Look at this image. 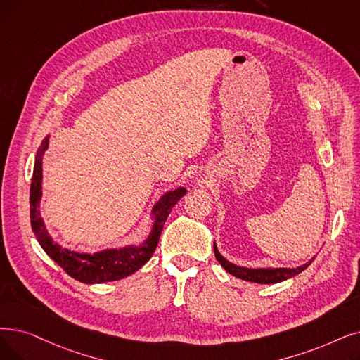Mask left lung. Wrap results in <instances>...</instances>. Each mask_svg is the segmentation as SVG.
Wrapping results in <instances>:
<instances>
[{
	"label": "left lung",
	"instance_id": "8db88e82",
	"mask_svg": "<svg viewBox=\"0 0 360 360\" xmlns=\"http://www.w3.org/2000/svg\"><path fill=\"white\" fill-rule=\"evenodd\" d=\"M213 250H214V256L217 259V262L222 264V268L229 272L231 275L237 276L240 279L244 281H250V283H256V284H278L283 283L285 279H290L295 275H299L300 272H303L309 264L315 260V257H311L309 262H306L302 266L297 268H245V266H238V264L229 262L228 259H225L219 250L216 247V243H213Z\"/></svg>",
	"mask_w": 360,
	"mask_h": 360
}]
</instances>
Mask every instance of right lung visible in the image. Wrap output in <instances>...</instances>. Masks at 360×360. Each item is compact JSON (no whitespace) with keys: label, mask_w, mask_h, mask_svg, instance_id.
Returning <instances> with one entry per match:
<instances>
[{"label":"right lung","mask_w":360,"mask_h":360,"mask_svg":"<svg viewBox=\"0 0 360 360\" xmlns=\"http://www.w3.org/2000/svg\"><path fill=\"white\" fill-rule=\"evenodd\" d=\"M50 135H46L38 148L32 184H30V224L39 245L58 266L68 275L84 284H103L110 281H119L135 274L146 264L158 247L163 225L172 209L186 194L184 186L166 191L159 201L154 202L151 209V231L147 238L139 243H131L117 247H108L96 253H79L73 250L61 247L46 231L45 222L41 216V198H42V159L49 150Z\"/></svg>","instance_id":"add662e5"}]
</instances>
